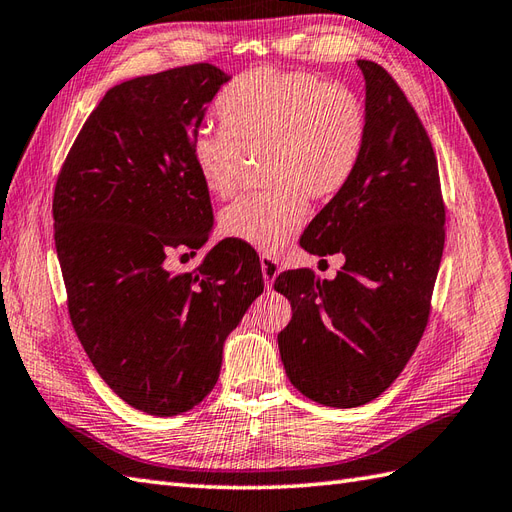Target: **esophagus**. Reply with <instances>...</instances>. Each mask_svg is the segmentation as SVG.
I'll return each instance as SVG.
<instances>
[{
	"mask_svg": "<svg viewBox=\"0 0 512 512\" xmlns=\"http://www.w3.org/2000/svg\"><path fill=\"white\" fill-rule=\"evenodd\" d=\"M260 269H263V280H265V289L271 291L273 282H276L278 273H280V263L271 256H260Z\"/></svg>",
	"mask_w": 512,
	"mask_h": 512,
	"instance_id": "1",
	"label": "esophagus"
}]
</instances>
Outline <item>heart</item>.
Here are the masks:
<instances>
[{
	"mask_svg": "<svg viewBox=\"0 0 512 512\" xmlns=\"http://www.w3.org/2000/svg\"><path fill=\"white\" fill-rule=\"evenodd\" d=\"M219 130H199L191 158L208 193L230 197L247 156L263 154L271 191L223 208L219 230L260 252H278L304 226L306 195L339 193L358 165L367 115L358 95L302 71L254 69L217 99Z\"/></svg>",
	"mask_w": 512,
	"mask_h": 512,
	"instance_id": "b5f03b06",
	"label": "heart"
}]
</instances>
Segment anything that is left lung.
Returning <instances> with one entry per match:
<instances>
[{
    "label": "left lung",
    "mask_w": 512,
    "mask_h": 512,
    "mask_svg": "<svg viewBox=\"0 0 512 512\" xmlns=\"http://www.w3.org/2000/svg\"><path fill=\"white\" fill-rule=\"evenodd\" d=\"M367 136L343 189L308 223V254H343L336 278L284 271L273 289L293 317L278 347L299 393L332 408L376 400L413 356L430 315L445 243V208L432 143L397 82L371 60Z\"/></svg>",
    "instance_id": "left-lung-1"
}]
</instances>
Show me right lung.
Returning <instances> with one entry per match:
<instances>
[{"mask_svg": "<svg viewBox=\"0 0 512 512\" xmlns=\"http://www.w3.org/2000/svg\"><path fill=\"white\" fill-rule=\"evenodd\" d=\"M228 80L202 62L112 86L56 182L73 330L102 380L147 415L186 413L213 391L223 343L265 286L256 252L236 241L217 243L193 273L165 265L213 230L191 143Z\"/></svg>", "mask_w": 512, "mask_h": 512, "instance_id": "add662e5", "label": "right lung"}]
</instances>
